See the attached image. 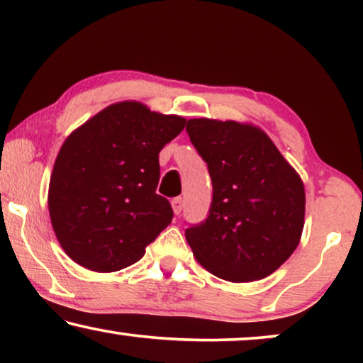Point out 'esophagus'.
Listing matches in <instances>:
<instances>
[{
    "instance_id": "1",
    "label": "esophagus",
    "mask_w": 363,
    "mask_h": 363,
    "mask_svg": "<svg viewBox=\"0 0 363 363\" xmlns=\"http://www.w3.org/2000/svg\"><path fill=\"white\" fill-rule=\"evenodd\" d=\"M172 208H173V213H175V215H180L182 210H183V200H182V198H173Z\"/></svg>"
}]
</instances>
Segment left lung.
Wrapping results in <instances>:
<instances>
[{"label": "left lung", "mask_w": 363, "mask_h": 363, "mask_svg": "<svg viewBox=\"0 0 363 363\" xmlns=\"http://www.w3.org/2000/svg\"><path fill=\"white\" fill-rule=\"evenodd\" d=\"M186 132L213 183L210 215L185 231L196 261L230 282L272 274L301 241L306 191L299 173L252 123L190 118Z\"/></svg>", "instance_id": "obj_1"}]
</instances>
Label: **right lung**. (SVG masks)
Masks as SVG:
<instances>
[{
  "label": "right lung",
  "instance_id": "obj_1",
  "mask_svg": "<svg viewBox=\"0 0 363 363\" xmlns=\"http://www.w3.org/2000/svg\"><path fill=\"white\" fill-rule=\"evenodd\" d=\"M185 122L123 101L96 113L64 140L48 206L59 245L74 262L96 272L123 269L170 225V203L157 195L158 153Z\"/></svg>",
  "mask_w": 363,
  "mask_h": 363
}]
</instances>
